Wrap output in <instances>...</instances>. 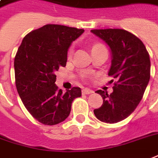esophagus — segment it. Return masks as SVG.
Here are the masks:
<instances>
[{"instance_id":"34e87169","label":"esophagus","mask_w":158,"mask_h":158,"mask_svg":"<svg viewBox=\"0 0 158 158\" xmlns=\"http://www.w3.org/2000/svg\"><path fill=\"white\" fill-rule=\"evenodd\" d=\"M93 93V90L89 89H82V94H90Z\"/></svg>"}]
</instances>
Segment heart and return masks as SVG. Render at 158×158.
<instances>
[{
  "instance_id": "obj_1",
  "label": "heart",
  "mask_w": 158,
  "mask_h": 158,
  "mask_svg": "<svg viewBox=\"0 0 158 158\" xmlns=\"http://www.w3.org/2000/svg\"><path fill=\"white\" fill-rule=\"evenodd\" d=\"M101 46H102V45H101V44H96V45H94L93 47V49H95V48H98V47H101ZM72 52H73V50L72 49H69V56H71V54H72Z\"/></svg>"
}]
</instances>
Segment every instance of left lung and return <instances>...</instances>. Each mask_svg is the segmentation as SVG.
Instances as JSON below:
<instances>
[{
  "label": "left lung",
  "mask_w": 158,
  "mask_h": 158,
  "mask_svg": "<svg viewBox=\"0 0 158 158\" xmlns=\"http://www.w3.org/2000/svg\"><path fill=\"white\" fill-rule=\"evenodd\" d=\"M91 31L110 47L112 64L108 76L115 79L110 94L101 89L96 91L102 95L103 104L94 114L102 122H119L135 110L143 98L151 77L150 56L143 42L124 29Z\"/></svg>",
  "instance_id": "left-lung-1"
}]
</instances>
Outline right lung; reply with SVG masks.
<instances>
[{
  "label": "right lung",
  "mask_w": 158,
  "mask_h": 158,
  "mask_svg": "<svg viewBox=\"0 0 158 158\" xmlns=\"http://www.w3.org/2000/svg\"><path fill=\"white\" fill-rule=\"evenodd\" d=\"M83 29L48 24L29 32L15 57V84L24 106L33 118L48 126L68 118L80 88L65 94L55 84V72L65 67L68 50Z\"/></svg>",
  "instance_id": "1"
}]
</instances>
